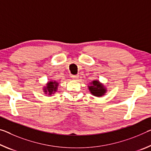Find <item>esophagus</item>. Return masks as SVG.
Wrapping results in <instances>:
<instances>
[{"label": "esophagus", "instance_id": "esophagus-1", "mask_svg": "<svg viewBox=\"0 0 151 151\" xmlns=\"http://www.w3.org/2000/svg\"><path fill=\"white\" fill-rule=\"evenodd\" d=\"M78 75H72L71 76V77H72V78H73V80H77L78 79Z\"/></svg>", "mask_w": 151, "mask_h": 151}]
</instances>
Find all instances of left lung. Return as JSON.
<instances>
[{"label": "left lung", "instance_id": "1", "mask_svg": "<svg viewBox=\"0 0 151 151\" xmlns=\"http://www.w3.org/2000/svg\"><path fill=\"white\" fill-rule=\"evenodd\" d=\"M88 90L95 97H102L107 92V88L104 84L100 83L99 81L94 80L90 83V85L88 86Z\"/></svg>", "mask_w": 151, "mask_h": 151}]
</instances>
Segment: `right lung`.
<instances>
[{"label":"right lung","mask_w":151,"mask_h":151,"mask_svg":"<svg viewBox=\"0 0 151 151\" xmlns=\"http://www.w3.org/2000/svg\"><path fill=\"white\" fill-rule=\"evenodd\" d=\"M59 83L56 81H50L47 83L46 86H44L43 91L45 94L51 95L57 91Z\"/></svg>","instance_id":"obj_1"}]
</instances>
